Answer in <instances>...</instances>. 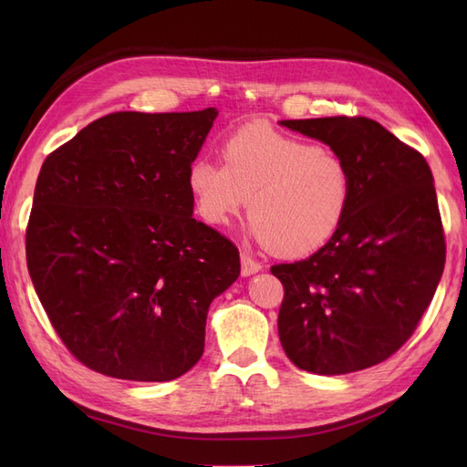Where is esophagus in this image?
Returning a JSON list of instances; mask_svg holds the SVG:
<instances>
[{"label":"esophagus","mask_w":467,"mask_h":467,"mask_svg":"<svg viewBox=\"0 0 467 467\" xmlns=\"http://www.w3.org/2000/svg\"><path fill=\"white\" fill-rule=\"evenodd\" d=\"M261 268H263V265L259 261H255L251 255H247V253H242V275L244 276L255 275V273L261 271Z\"/></svg>","instance_id":"34e87169"}]
</instances>
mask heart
<instances>
[{"label": "heart", "instance_id": "b5f03b06", "mask_svg": "<svg viewBox=\"0 0 467 467\" xmlns=\"http://www.w3.org/2000/svg\"><path fill=\"white\" fill-rule=\"evenodd\" d=\"M222 160L189 165L196 212L210 225H228L249 202L251 234L275 255L316 253L348 216L355 175L335 151L247 124L223 140Z\"/></svg>", "mask_w": 467, "mask_h": 467}]
</instances>
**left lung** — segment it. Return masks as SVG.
Here are the masks:
<instances>
[{"mask_svg": "<svg viewBox=\"0 0 467 467\" xmlns=\"http://www.w3.org/2000/svg\"><path fill=\"white\" fill-rule=\"evenodd\" d=\"M350 165V210L312 257L273 265L285 286L278 335L314 374H348L395 355L441 282L446 242L432 173L415 148L366 117L280 120Z\"/></svg>", "mask_w": 467, "mask_h": 467, "instance_id": "obj_1", "label": "left lung"}]
</instances>
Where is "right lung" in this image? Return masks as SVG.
Segmentation results:
<instances>
[{
  "label": "right lung",
  "instance_id": "right-lung-1",
  "mask_svg": "<svg viewBox=\"0 0 467 467\" xmlns=\"http://www.w3.org/2000/svg\"><path fill=\"white\" fill-rule=\"evenodd\" d=\"M216 117L110 112L40 167L26 266L54 331L99 374L169 381L202 357L208 307L242 268L192 218L189 165Z\"/></svg>",
  "mask_w": 467,
  "mask_h": 467
}]
</instances>
